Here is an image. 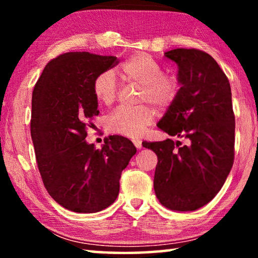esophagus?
<instances>
[{"label": "esophagus", "instance_id": "obj_1", "mask_svg": "<svg viewBox=\"0 0 258 258\" xmlns=\"http://www.w3.org/2000/svg\"><path fill=\"white\" fill-rule=\"evenodd\" d=\"M133 143L137 149H142V141L141 140H133Z\"/></svg>", "mask_w": 258, "mask_h": 258}]
</instances>
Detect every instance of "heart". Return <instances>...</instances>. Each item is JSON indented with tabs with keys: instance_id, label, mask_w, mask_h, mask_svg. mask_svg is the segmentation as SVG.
Here are the masks:
<instances>
[{
	"instance_id": "obj_1",
	"label": "heart",
	"mask_w": 258,
	"mask_h": 258,
	"mask_svg": "<svg viewBox=\"0 0 258 258\" xmlns=\"http://www.w3.org/2000/svg\"><path fill=\"white\" fill-rule=\"evenodd\" d=\"M125 81L141 85L140 100L150 102L159 109L172 106L180 93V83L174 76L163 75V68L147 54L131 56L121 64ZM93 93L98 101L109 106L117 97V82L111 72H103L93 82ZM155 120V110L149 106L137 108L119 107L109 115L107 128L110 133L139 138Z\"/></svg>"
}]
</instances>
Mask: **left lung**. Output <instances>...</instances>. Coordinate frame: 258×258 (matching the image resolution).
<instances>
[{"mask_svg":"<svg viewBox=\"0 0 258 258\" xmlns=\"http://www.w3.org/2000/svg\"><path fill=\"white\" fill-rule=\"evenodd\" d=\"M165 56L177 64L181 87L157 126L186 143L166 139L142 145L158 157L154 189L159 203L175 212L197 211L218 194L233 165L231 87L206 52L174 49Z\"/></svg>","mask_w":258,"mask_h":258,"instance_id":"left-lung-1","label":"left lung"}]
</instances>
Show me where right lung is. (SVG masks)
I'll return each mask as SVG.
<instances>
[{
	"label": "right lung",
	"mask_w": 258,
	"mask_h": 258,
	"mask_svg": "<svg viewBox=\"0 0 258 258\" xmlns=\"http://www.w3.org/2000/svg\"><path fill=\"white\" fill-rule=\"evenodd\" d=\"M118 63L113 55L69 52L51 60L33 91L30 134L49 195L75 213H97L115 202L123 169L137 152L128 139L110 135L101 149L86 142L99 115L93 82Z\"/></svg>",
	"instance_id": "add662e5"
}]
</instances>
